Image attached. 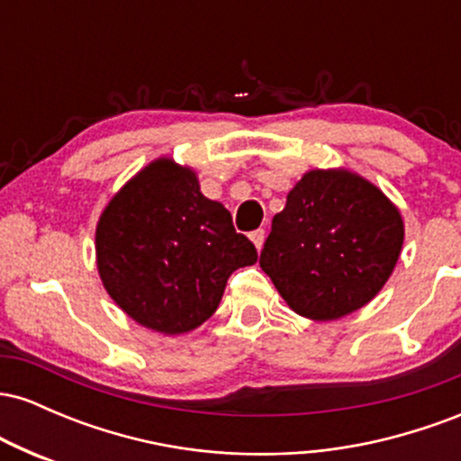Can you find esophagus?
Instances as JSON below:
<instances>
[{"label":"esophagus","instance_id":"1","mask_svg":"<svg viewBox=\"0 0 461 461\" xmlns=\"http://www.w3.org/2000/svg\"><path fill=\"white\" fill-rule=\"evenodd\" d=\"M249 238H251V242H253V245H256L258 251H260L262 245H264V238H267V234H264V230H256V231H251V236H249Z\"/></svg>","mask_w":461,"mask_h":461}]
</instances>
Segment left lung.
<instances>
[{"label": "left lung", "instance_id": "left-lung-1", "mask_svg": "<svg viewBox=\"0 0 461 461\" xmlns=\"http://www.w3.org/2000/svg\"><path fill=\"white\" fill-rule=\"evenodd\" d=\"M399 208L348 168H312L273 216L262 271L310 321H338L377 297L403 249Z\"/></svg>", "mask_w": 461, "mask_h": 461}]
</instances>
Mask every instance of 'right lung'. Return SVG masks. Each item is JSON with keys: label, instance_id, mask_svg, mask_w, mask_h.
Segmentation results:
<instances>
[{"label": "right lung", "instance_id": "1", "mask_svg": "<svg viewBox=\"0 0 461 461\" xmlns=\"http://www.w3.org/2000/svg\"><path fill=\"white\" fill-rule=\"evenodd\" d=\"M110 299L147 330L179 336L219 308L227 277L258 260L231 214L205 197L197 173L162 156L108 201L95 230Z\"/></svg>", "mask_w": 461, "mask_h": 461}]
</instances>
